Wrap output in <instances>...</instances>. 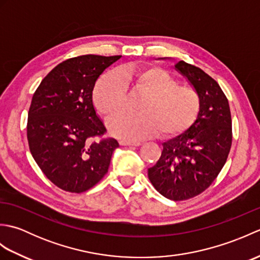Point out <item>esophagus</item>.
<instances>
[{"mask_svg":"<svg viewBox=\"0 0 260 260\" xmlns=\"http://www.w3.org/2000/svg\"><path fill=\"white\" fill-rule=\"evenodd\" d=\"M119 144L123 145V146H140L141 143H140V142H131V141H124V140H121V141L119 142Z\"/></svg>","mask_w":260,"mask_h":260,"instance_id":"34e87169","label":"esophagus"}]
</instances>
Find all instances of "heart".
<instances>
[{"label":"heart","instance_id":"obj_1","mask_svg":"<svg viewBox=\"0 0 260 260\" xmlns=\"http://www.w3.org/2000/svg\"><path fill=\"white\" fill-rule=\"evenodd\" d=\"M127 89L142 95L140 114H120L110 118L108 128L115 136L140 140L158 133L173 139L194 124L201 108L196 87L179 84L174 76L157 66L125 64L116 73L103 75L92 90V102L105 118L120 113L127 103Z\"/></svg>","mask_w":260,"mask_h":260}]
</instances>
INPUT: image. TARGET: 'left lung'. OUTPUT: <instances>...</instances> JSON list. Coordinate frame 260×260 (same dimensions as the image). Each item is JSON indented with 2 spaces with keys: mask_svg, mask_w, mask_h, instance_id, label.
<instances>
[{
  "mask_svg": "<svg viewBox=\"0 0 260 260\" xmlns=\"http://www.w3.org/2000/svg\"><path fill=\"white\" fill-rule=\"evenodd\" d=\"M175 68L200 93V113L185 133L163 143L148 179L163 197L183 201L206 191L217 179L229 155L233 127L228 99L218 82L185 61Z\"/></svg>",
  "mask_w": 260,
  "mask_h": 260,
  "instance_id": "obj_1",
  "label": "left lung"
}]
</instances>
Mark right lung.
Returning a JSON list of instances; mask_svg holds the SVG:
<instances>
[{"mask_svg": "<svg viewBox=\"0 0 260 260\" xmlns=\"http://www.w3.org/2000/svg\"><path fill=\"white\" fill-rule=\"evenodd\" d=\"M120 57L86 54L66 60L33 93L26 124L30 152L43 174L66 192L95 186L119 146L104 136L107 129L93 108L92 90L103 71Z\"/></svg>", "mask_w": 260, "mask_h": 260, "instance_id": "add662e5", "label": "right lung"}]
</instances>
